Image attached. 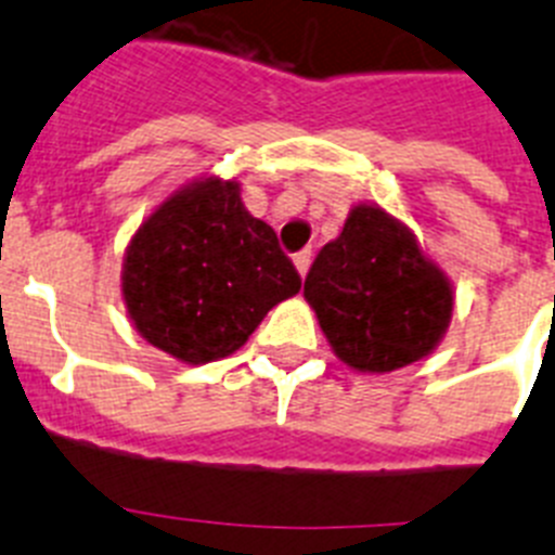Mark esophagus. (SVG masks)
<instances>
[{
    "label": "esophagus",
    "mask_w": 555,
    "mask_h": 555,
    "mask_svg": "<svg viewBox=\"0 0 555 555\" xmlns=\"http://www.w3.org/2000/svg\"><path fill=\"white\" fill-rule=\"evenodd\" d=\"M294 267H297L300 278H306L308 267H311V249H302V253L294 255Z\"/></svg>",
    "instance_id": "34e87169"
}]
</instances>
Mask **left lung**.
I'll list each match as a JSON object with an SVG mask.
<instances>
[{"mask_svg":"<svg viewBox=\"0 0 555 555\" xmlns=\"http://www.w3.org/2000/svg\"><path fill=\"white\" fill-rule=\"evenodd\" d=\"M327 345L356 372L403 370L439 347L455 292L416 235L380 205L358 203L306 278Z\"/></svg>","mask_w":555,"mask_h":555,"instance_id":"obj_1","label":"left lung"}]
</instances>
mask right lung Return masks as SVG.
<instances>
[{"label": "right lung", "instance_id": "right-lung-1", "mask_svg": "<svg viewBox=\"0 0 555 555\" xmlns=\"http://www.w3.org/2000/svg\"><path fill=\"white\" fill-rule=\"evenodd\" d=\"M300 274L278 233L242 203L238 180L197 178L171 191L132 233L121 300L132 327L183 364L233 356Z\"/></svg>", "mask_w": 555, "mask_h": 555}]
</instances>
